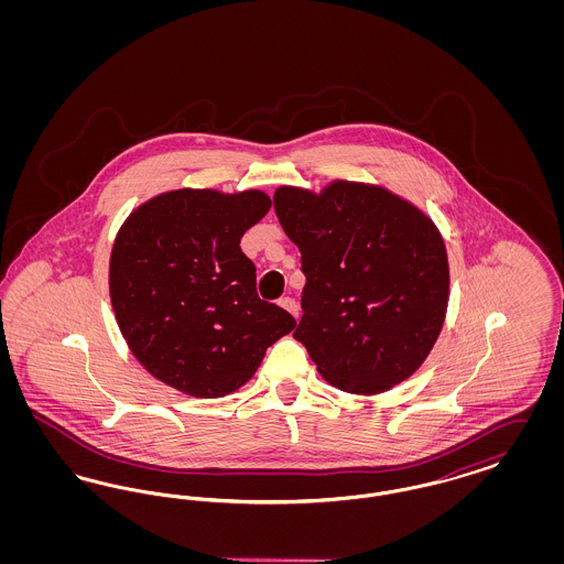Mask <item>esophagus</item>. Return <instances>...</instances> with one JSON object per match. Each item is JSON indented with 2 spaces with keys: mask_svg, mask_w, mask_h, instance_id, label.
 <instances>
[{
  "mask_svg": "<svg viewBox=\"0 0 564 564\" xmlns=\"http://www.w3.org/2000/svg\"><path fill=\"white\" fill-rule=\"evenodd\" d=\"M279 304H281L285 311H290V313L294 315L295 319H297V315H300V308H297V302H295L294 297L285 295V297H281V300H279Z\"/></svg>",
  "mask_w": 564,
  "mask_h": 564,
  "instance_id": "obj_1",
  "label": "esophagus"
}]
</instances>
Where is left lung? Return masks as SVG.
I'll list each match as a JSON object with an SVG mask.
<instances>
[{
  "label": "left lung",
  "instance_id": "obj_1",
  "mask_svg": "<svg viewBox=\"0 0 564 564\" xmlns=\"http://www.w3.org/2000/svg\"><path fill=\"white\" fill-rule=\"evenodd\" d=\"M274 212L302 253L294 338L340 391L376 395L414 375L446 317L451 272L431 217L382 186H281Z\"/></svg>",
  "mask_w": 564,
  "mask_h": 564
}]
</instances>
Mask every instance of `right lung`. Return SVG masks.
Instances as JSON below:
<instances>
[{
    "label": "right lung",
    "mask_w": 564,
    "mask_h": 564,
    "mask_svg": "<svg viewBox=\"0 0 564 564\" xmlns=\"http://www.w3.org/2000/svg\"><path fill=\"white\" fill-rule=\"evenodd\" d=\"M262 189H171L139 205L109 258V297L137 361L192 398H224L256 375L295 319L260 300L242 235L269 214Z\"/></svg>",
    "instance_id": "add662e5"
}]
</instances>
